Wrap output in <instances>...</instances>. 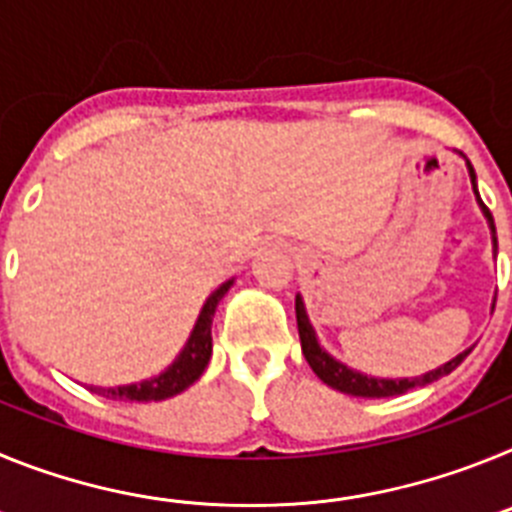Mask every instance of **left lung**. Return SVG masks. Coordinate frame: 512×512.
Returning <instances> with one entry per match:
<instances>
[{"mask_svg":"<svg viewBox=\"0 0 512 512\" xmlns=\"http://www.w3.org/2000/svg\"><path fill=\"white\" fill-rule=\"evenodd\" d=\"M461 156V153H459ZM467 161V158H464ZM467 171H469V179H472V192L477 197V205L485 215L487 225H490V235H492V256H497V233H495V220H492V212L487 210L485 202L479 200V192H477V174H474L472 164L467 161ZM495 307V305H492ZM295 312H297V330H300V343H302V354H305L307 364L320 379H323L328 387L333 390L343 392V395H351V397H395V395H405V392L415 390V387H425V384L436 382V379L446 377L461 364V361L467 359L472 354V348L467 351H461L459 356H454L451 361L446 364L436 366L431 372L420 374V377H400V379H384V377H369V374H361L351 366H346L343 361H338L336 356H330L323 346H320L318 336H315V328H312L310 318H307V310H305V302L302 297L297 295L295 300Z\"/></svg>","mask_w":512,"mask_h":512,"instance_id":"1","label":"left lung"}]
</instances>
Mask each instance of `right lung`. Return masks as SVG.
<instances>
[{
    "label": "right lung",
    "mask_w": 512,
    "mask_h": 512,
    "mask_svg": "<svg viewBox=\"0 0 512 512\" xmlns=\"http://www.w3.org/2000/svg\"><path fill=\"white\" fill-rule=\"evenodd\" d=\"M235 277L223 282L220 287L212 292L210 297L202 305L200 315H197V323H194L192 333H189L184 348L176 354V359L166 366L164 372L156 374L151 379H143V382L133 384H120V387H92V392L102 397H110V400H125V402H161L169 400V397L179 395L187 387H192L197 379L202 377V372L207 369V361L212 356V315H215L217 305L225 297L230 287H233Z\"/></svg>",
    "instance_id": "right-lung-1"
}]
</instances>
